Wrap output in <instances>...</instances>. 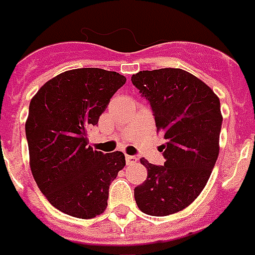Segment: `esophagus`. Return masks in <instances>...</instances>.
Here are the masks:
<instances>
[{
    "label": "esophagus",
    "mask_w": 255,
    "mask_h": 255,
    "mask_svg": "<svg viewBox=\"0 0 255 255\" xmlns=\"http://www.w3.org/2000/svg\"><path fill=\"white\" fill-rule=\"evenodd\" d=\"M126 162H127V164H133V163L137 162V158L136 156H131V155H127L126 156Z\"/></svg>",
    "instance_id": "esophagus-1"
}]
</instances>
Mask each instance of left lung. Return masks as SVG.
<instances>
[{
	"instance_id": "obj_1",
	"label": "left lung",
	"mask_w": 255,
	"mask_h": 255,
	"mask_svg": "<svg viewBox=\"0 0 255 255\" xmlns=\"http://www.w3.org/2000/svg\"><path fill=\"white\" fill-rule=\"evenodd\" d=\"M131 80L167 140L164 166L140 159L148 175L135 187L136 205L144 214L166 217L191 205L209 180L219 155L221 103L209 85L179 68L140 71Z\"/></svg>"
}]
</instances>
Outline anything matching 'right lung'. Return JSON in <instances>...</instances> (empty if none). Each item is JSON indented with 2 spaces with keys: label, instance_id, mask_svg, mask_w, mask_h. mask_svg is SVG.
I'll return each instance as SVG.
<instances>
[{
  "label": "right lung",
  "instance_id": "1",
  "mask_svg": "<svg viewBox=\"0 0 255 255\" xmlns=\"http://www.w3.org/2000/svg\"><path fill=\"white\" fill-rule=\"evenodd\" d=\"M126 80L99 68L71 69L46 81L30 100L25 123L29 166L38 188L61 213L89 219L107 209L110 184L126 156L88 147L87 129L96 126Z\"/></svg>",
  "mask_w": 255,
  "mask_h": 255
}]
</instances>
